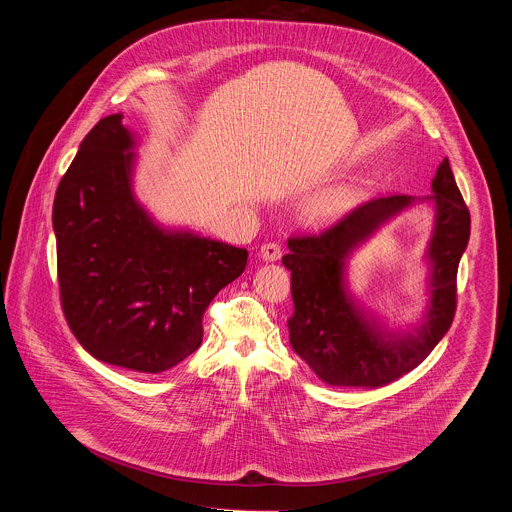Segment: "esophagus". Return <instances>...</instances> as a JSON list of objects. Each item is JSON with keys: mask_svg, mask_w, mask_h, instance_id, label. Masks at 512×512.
<instances>
[{"mask_svg": "<svg viewBox=\"0 0 512 512\" xmlns=\"http://www.w3.org/2000/svg\"><path fill=\"white\" fill-rule=\"evenodd\" d=\"M259 255L265 259V261H277L281 257V247L277 243H265L261 245V251Z\"/></svg>", "mask_w": 512, "mask_h": 512, "instance_id": "34e87169", "label": "esophagus"}]
</instances>
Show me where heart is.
<instances>
[{"label":"heart","instance_id":"b5f03b06","mask_svg":"<svg viewBox=\"0 0 512 512\" xmlns=\"http://www.w3.org/2000/svg\"><path fill=\"white\" fill-rule=\"evenodd\" d=\"M348 206V194L342 190L322 192L304 204V216L312 225H326L338 218Z\"/></svg>","mask_w":512,"mask_h":512}]
</instances>
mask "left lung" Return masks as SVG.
Instances as JSON below:
<instances>
[{"mask_svg": "<svg viewBox=\"0 0 512 512\" xmlns=\"http://www.w3.org/2000/svg\"><path fill=\"white\" fill-rule=\"evenodd\" d=\"M427 198L435 206V229L427 259L429 306L423 326L409 336L381 332L346 294L344 261L413 198H373L316 235L289 237L283 265L291 271L294 316L289 342L308 367L332 387H385L429 356L450 330L458 304V265L470 239V212L458 190L448 158L440 164Z\"/></svg>", "mask_w": 512, "mask_h": 512, "instance_id": "obj_1", "label": "left lung"}]
</instances>
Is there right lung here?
<instances>
[{"instance_id": "obj_1", "label": "right lung", "mask_w": 512, "mask_h": 512, "mask_svg": "<svg viewBox=\"0 0 512 512\" xmlns=\"http://www.w3.org/2000/svg\"><path fill=\"white\" fill-rule=\"evenodd\" d=\"M121 119L89 131L56 188L60 304L97 360L156 375L200 346L202 316L247 251L152 221L131 192L135 139Z\"/></svg>"}]
</instances>
